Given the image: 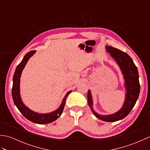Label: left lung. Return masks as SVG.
<instances>
[{
	"instance_id": "left-lung-1",
	"label": "left lung",
	"mask_w": 150,
	"mask_h": 150,
	"mask_svg": "<svg viewBox=\"0 0 150 150\" xmlns=\"http://www.w3.org/2000/svg\"><path fill=\"white\" fill-rule=\"evenodd\" d=\"M107 52L110 53L111 56L116 60L119 64L125 80L126 88V99L121 109L117 113L109 115H100L93 110L91 95L90 91L88 92V102L92 112L98 119L106 122H115L124 119L130 113L138 99L140 93V84L137 68L128 54L119 49L111 46H106Z\"/></svg>"
}]
</instances>
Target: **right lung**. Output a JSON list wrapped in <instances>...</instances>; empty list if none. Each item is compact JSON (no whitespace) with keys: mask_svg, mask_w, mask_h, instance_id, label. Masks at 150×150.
<instances>
[{"mask_svg":"<svg viewBox=\"0 0 150 150\" xmlns=\"http://www.w3.org/2000/svg\"><path fill=\"white\" fill-rule=\"evenodd\" d=\"M35 53V50L30 51V52L27 53L24 57L21 62L17 66V68H16L13 75V83L12 87V97L15 106L17 107L18 110L20 111V112L27 119L37 124H48L55 121L61 115L64 108L65 106L66 97L71 93V91H69L67 93L65 97L64 98L60 107L59 108V109L53 111L52 113L46 114L37 113L30 110L29 108L25 106L23 103H22L20 95V78L22 69H24L25 65L26 64L27 62L28 61V60H29V59Z\"/></svg>","mask_w":150,"mask_h":150,"instance_id":"1","label":"right lung"}]
</instances>
